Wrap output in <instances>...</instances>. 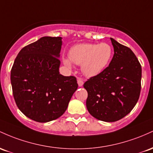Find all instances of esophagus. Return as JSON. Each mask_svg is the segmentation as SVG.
Here are the masks:
<instances>
[{"label": "esophagus", "instance_id": "esophagus-1", "mask_svg": "<svg viewBox=\"0 0 153 153\" xmlns=\"http://www.w3.org/2000/svg\"><path fill=\"white\" fill-rule=\"evenodd\" d=\"M77 83H78V85L79 86V87H82V86L84 85V81L81 78H78V79H77Z\"/></svg>", "mask_w": 153, "mask_h": 153}]
</instances>
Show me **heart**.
Masks as SVG:
<instances>
[{
  "mask_svg": "<svg viewBox=\"0 0 153 153\" xmlns=\"http://www.w3.org/2000/svg\"><path fill=\"white\" fill-rule=\"evenodd\" d=\"M113 56V48L109 44L102 42L80 43L74 45L68 51V58H63V63L71 67V63L81 65V69L86 76H95L108 66Z\"/></svg>",
  "mask_w": 153,
  "mask_h": 153,
  "instance_id": "1",
  "label": "heart"
}]
</instances>
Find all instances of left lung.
<instances>
[{
  "instance_id": "obj_1",
  "label": "left lung",
  "mask_w": 153,
  "mask_h": 153,
  "mask_svg": "<svg viewBox=\"0 0 153 153\" xmlns=\"http://www.w3.org/2000/svg\"><path fill=\"white\" fill-rule=\"evenodd\" d=\"M111 40L114 55L109 66L84 84L89 113L106 122L118 121L129 114L141 91L142 67L135 54L114 39Z\"/></svg>"
}]
</instances>
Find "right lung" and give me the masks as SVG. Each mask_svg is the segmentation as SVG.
Returning a JSON list of instances; mask_svg holds the SVG:
<instances>
[{
    "label": "right lung",
    "mask_w": 153,
    "mask_h": 153,
    "mask_svg": "<svg viewBox=\"0 0 153 153\" xmlns=\"http://www.w3.org/2000/svg\"><path fill=\"white\" fill-rule=\"evenodd\" d=\"M61 37H43L25 46L11 71L13 95L19 109L33 121L45 123L64 114L78 88L75 76L60 74Z\"/></svg>",
    "instance_id": "1"
}]
</instances>
